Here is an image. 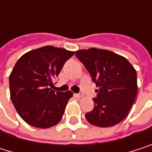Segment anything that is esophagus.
<instances>
[{"label": "esophagus", "instance_id": "obj_1", "mask_svg": "<svg viewBox=\"0 0 152 152\" xmlns=\"http://www.w3.org/2000/svg\"><path fill=\"white\" fill-rule=\"evenodd\" d=\"M75 97L77 98V99H81V98L83 97V95L82 93H77V94H75Z\"/></svg>", "mask_w": 152, "mask_h": 152}]
</instances>
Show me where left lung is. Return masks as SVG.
<instances>
[{"label":"left lung","mask_w":152,"mask_h":152,"mask_svg":"<svg viewBox=\"0 0 152 152\" xmlns=\"http://www.w3.org/2000/svg\"><path fill=\"white\" fill-rule=\"evenodd\" d=\"M76 56L99 87L94 108L85 114L86 120L100 128L120 123L137 98L136 69L123 56L105 49H83L76 51Z\"/></svg>","instance_id":"8db88e82"}]
</instances>
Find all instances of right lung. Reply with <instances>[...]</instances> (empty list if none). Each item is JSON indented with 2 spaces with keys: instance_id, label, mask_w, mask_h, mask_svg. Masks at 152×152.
<instances>
[{
  "instance_id": "1",
  "label": "right lung",
  "mask_w": 152,
  "mask_h": 152,
  "mask_svg": "<svg viewBox=\"0 0 152 152\" xmlns=\"http://www.w3.org/2000/svg\"><path fill=\"white\" fill-rule=\"evenodd\" d=\"M75 52L46 46L20 57L10 76V99L20 117L29 125L48 129L58 124L64 113L70 91L51 89L64 63Z\"/></svg>"
}]
</instances>
